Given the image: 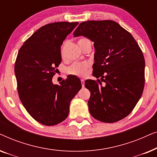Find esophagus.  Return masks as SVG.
<instances>
[{"mask_svg":"<svg viewBox=\"0 0 157 157\" xmlns=\"http://www.w3.org/2000/svg\"><path fill=\"white\" fill-rule=\"evenodd\" d=\"M81 85H82V87H84V84H85L84 80H83V79H81Z\"/></svg>","mask_w":157,"mask_h":157,"instance_id":"1","label":"esophagus"}]
</instances>
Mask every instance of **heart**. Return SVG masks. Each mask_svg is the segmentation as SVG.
I'll use <instances>...</instances> for the list:
<instances>
[{
  "label": "heart",
  "instance_id": "heart-1",
  "mask_svg": "<svg viewBox=\"0 0 157 157\" xmlns=\"http://www.w3.org/2000/svg\"><path fill=\"white\" fill-rule=\"evenodd\" d=\"M88 40L87 38H81L78 40V44L79 46H81V44L85 41ZM63 46L61 47V54L63 56ZM89 67V63L88 62H76V63H74L71 64L69 67L67 68V74L69 75H73V76H80L83 77L86 74L87 69Z\"/></svg>",
  "mask_w": 157,
  "mask_h": 157
}]
</instances>
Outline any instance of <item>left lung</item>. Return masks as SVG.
I'll return each mask as SVG.
<instances>
[{"instance_id": "left-lung-1", "label": "left lung", "mask_w": 157, "mask_h": 157, "mask_svg": "<svg viewBox=\"0 0 157 157\" xmlns=\"http://www.w3.org/2000/svg\"><path fill=\"white\" fill-rule=\"evenodd\" d=\"M74 35L94 42L93 75L97 80L85 81L91 92L90 113L106 123L123 119L134 109L144 87L145 61L140 47L129 32L110 20L81 23Z\"/></svg>"}]
</instances>
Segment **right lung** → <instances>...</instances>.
Listing matches in <instances>:
<instances>
[{"instance_id":"add662e5","label":"right lung","mask_w":157,"mask_h":157,"mask_svg":"<svg viewBox=\"0 0 157 157\" xmlns=\"http://www.w3.org/2000/svg\"><path fill=\"white\" fill-rule=\"evenodd\" d=\"M78 22H56L40 27L19 49L15 74L19 98L36 121L53 126L67 118L71 101L81 89L80 79L69 76L60 85L53 76L61 62V46Z\"/></svg>"}]
</instances>
